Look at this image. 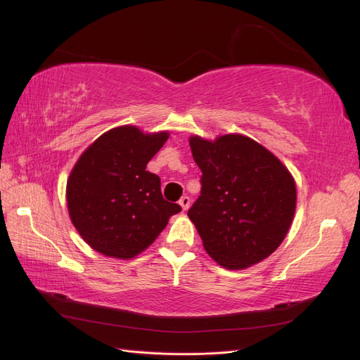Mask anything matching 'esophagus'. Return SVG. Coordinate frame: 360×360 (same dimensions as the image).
Wrapping results in <instances>:
<instances>
[{"instance_id":"esophagus-1","label":"esophagus","mask_w":360,"mask_h":360,"mask_svg":"<svg viewBox=\"0 0 360 360\" xmlns=\"http://www.w3.org/2000/svg\"><path fill=\"white\" fill-rule=\"evenodd\" d=\"M179 204L181 205L183 210H188L189 205H191V198H189V197H181L180 201H179Z\"/></svg>"}]
</instances>
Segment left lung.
<instances>
[{
    "label": "left lung",
    "instance_id": "obj_1",
    "mask_svg": "<svg viewBox=\"0 0 360 360\" xmlns=\"http://www.w3.org/2000/svg\"><path fill=\"white\" fill-rule=\"evenodd\" d=\"M200 167L201 195L188 216L205 252L228 270L266 259L284 240L296 212V181L271 151L252 138L226 134L189 138Z\"/></svg>",
    "mask_w": 360,
    "mask_h": 360
}]
</instances>
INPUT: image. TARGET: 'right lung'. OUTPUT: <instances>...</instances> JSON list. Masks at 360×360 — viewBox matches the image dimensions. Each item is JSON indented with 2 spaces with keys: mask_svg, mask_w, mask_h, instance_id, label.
<instances>
[{
  "mask_svg": "<svg viewBox=\"0 0 360 360\" xmlns=\"http://www.w3.org/2000/svg\"><path fill=\"white\" fill-rule=\"evenodd\" d=\"M168 138L167 130L144 134L136 126H118L75 163L66 186L68 210L76 231L96 252L135 258L181 212L162 197L156 174L146 171Z\"/></svg>",
  "mask_w": 360,
  "mask_h": 360,
  "instance_id": "obj_1",
  "label": "right lung"
}]
</instances>
